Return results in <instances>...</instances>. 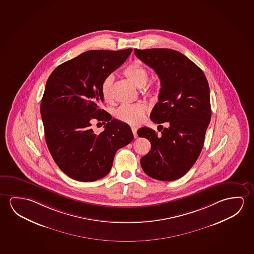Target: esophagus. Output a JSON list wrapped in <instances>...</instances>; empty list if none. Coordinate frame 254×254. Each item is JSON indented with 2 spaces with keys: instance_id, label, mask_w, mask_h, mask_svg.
<instances>
[{
  "instance_id": "obj_1",
  "label": "esophagus",
  "mask_w": 254,
  "mask_h": 254,
  "mask_svg": "<svg viewBox=\"0 0 254 254\" xmlns=\"http://www.w3.org/2000/svg\"><path fill=\"white\" fill-rule=\"evenodd\" d=\"M131 129H132V132H133V137L134 138H137L138 135H137V128L135 127H131Z\"/></svg>"
}]
</instances>
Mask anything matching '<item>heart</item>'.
I'll return each instance as SVG.
<instances>
[{"label": "heart", "mask_w": 254, "mask_h": 254, "mask_svg": "<svg viewBox=\"0 0 254 254\" xmlns=\"http://www.w3.org/2000/svg\"><path fill=\"white\" fill-rule=\"evenodd\" d=\"M124 74L137 87H143L148 82V69L139 63H132L127 66L124 69ZM113 80V74H110L106 75L101 83L102 96L106 101H110L113 98L112 85ZM146 110L147 106L143 102H138L134 104H123L115 111L114 116L119 121L131 125H135L141 122L143 119Z\"/></svg>", "instance_id": "1"}]
</instances>
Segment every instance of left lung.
Masks as SVG:
<instances>
[{
  "label": "left lung",
  "instance_id": "left-lung-1",
  "mask_svg": "<svg viewBox=\"0 0 254 254\" xmlns=\"http://www.w3.org/2000/svg\"><path fill=\"white\" fill-rule=\"evenodd\" d=\"M134 55L161 80L159 101L150 119L169 125L160 134L148 127L138 129V135L151 143V150L141 158V168L155 180H178L191 168L203 148L211 119L208 82L199 66L180 52L134 49Z\"/></svg>",
  "mask_w": 254,
  "mask_h": 254
}]
</instances>
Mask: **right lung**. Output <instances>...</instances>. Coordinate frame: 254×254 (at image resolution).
Here are the masks:
<instances>
[{
    "label": "right lung",
    "mask_w": 254,
    "mask_h": 254,
    "mask_svg": "<svg viewBox=\"0 0 254 254\" xmlns=\"http://www.w3.org/2000/svg\"><path fill=\"white\" fill-rule=\"evenodd\" d=\"M132 48L92 50L61 64L52 72L40 104L47 147L59 168L71 179L92 182L109 173L119 148L133 141L132 130L98 105L101 83L125 63ZM106 121L97 135L91 120Z\"/></svg>",
    "instance_id": "obj_1"
}]
</instances>
